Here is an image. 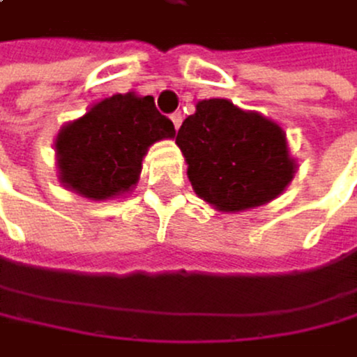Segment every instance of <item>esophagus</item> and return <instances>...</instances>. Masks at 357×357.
<instances>
[{
    "label": "esophagus",
    "instance_id": "1",
    "mask_svg": "<svg viewBox=\"0 0 357 357\" xmlns=\"http://www.w3.org/2000/svg\"><path fill=\"white\" fill-rule=\"evenodd\" d=\"M171 123L175 125V129H180V125H182V114H180V112L171 114Z\"/></svg>",
    "mask_w": 357,
    "mask_h": 357
}]
</instances>
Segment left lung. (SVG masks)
<instances>
[{
    "instance_id": "8db88e82",
    "label": "left lung",
    "mask_w": 357,
    "mask_h": 357,
    "mask_svg": "<svg viewBox=\"0 0 357 357\" xmlns=\"http://www.w3.org/2000/svg\"><path fill=\"white\" fill-rule=\"evenodd\" d=\"M175 144L199 199L219 213H241L279 197L296 175L287 135L274 120L226 98L195 105Z\"/></svg>"
}]
</instances>
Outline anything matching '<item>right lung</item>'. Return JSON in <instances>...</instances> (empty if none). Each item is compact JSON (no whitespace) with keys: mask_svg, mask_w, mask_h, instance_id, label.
Here are the masks:
<instances>
[{"mask_svg":"<svg viewBox=\"0 0 357 357\" xmlns=\"http://www.w3.org/2000/svg\"><path fill=\"white\" fill-rule=\"evenodd\" d=\"M171 138L175 127L155 109L151 96L114 94L59 129L56 177L91 202L123 197L138 184L149 146Z\"/></svg>","mask_w":357,"mask_h":357,"instance_id":"add662e5","label":"right lung"}]
</instances>
